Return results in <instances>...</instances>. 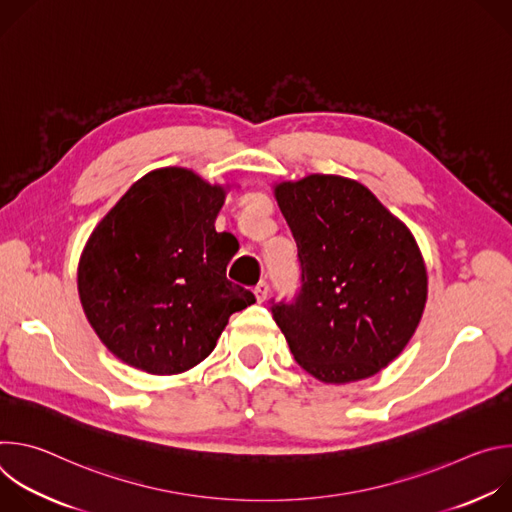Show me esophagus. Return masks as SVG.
<instances>
[{"label":"esophagus","instance_id":"esophagus-1","mask_svg":"<svg viewBox=\"0 0 512 512\" xmlns=\"http://www.w3.org/2000/svg\"><path fill=\"white\" fill-rule=\"evenodd\" d=\"M255 298H257V302H265L267 300V296H269V283L265 281V279H261L257 285H255Z\"/></svg>","mask_w":512,"mask_h":512}]
</instances>
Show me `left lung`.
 Here are the masks:
<instances>
[{"label":"left lung","mask_w":512,"mask_h":512,"mask_svg":"<svg viewBox=\"0 0 512 512\" xmlns=\"http://www.w3.org/2000/svg\"><path fill=\"white\" fill-rule=\"evenodd\" d=\"M298 245L300 291L271 314L300 367L322 383L369 379L411 340L427 273L409 229L377 196L342 176L275 186Z\"/></svg>","instance_id":"left-lung-1"}]
</instances>
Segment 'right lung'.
Returning a JSON list of instances; mask_svg holds the SVG:
<instances>
[{
	"label": "right lung",
	"mask_w": 512,
	"mask_h": 512,
	"mask_svg": "<svg viewBox=\"0 0 512 512\" xmlns=\"http://www.w3.org/2000/svg\"><path fill=\"white\" fill-rule=\"evenodd\" d=\"M225 188L192 170L139 178L105 214L79 263V296L101 342L129 367L178 375L216 346L231 314L255 304L227 279L237 251L214 221Z\"/></svg>",
	"instance_id": "right-lung-1"
}]
</instances>
